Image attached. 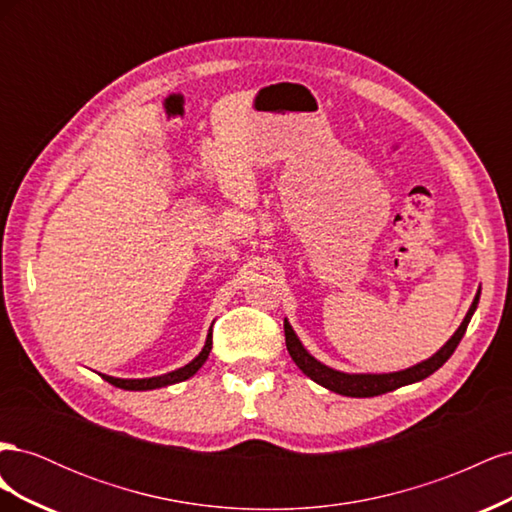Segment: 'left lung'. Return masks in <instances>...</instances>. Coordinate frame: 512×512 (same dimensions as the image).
<instances>
[{"label": "left lung", "instance_id": "left-lung-1", "mask_svg": "<svg viewBox=\"0 0 512 512\" xmlns=\"http://www.w3.org/2000/svg\"><path fill=\"white\" fill-rule=\"evenodd\" d=\"M478 297H480V290L472 301V307L468 309L466 318H463L461 327L455 331V335L448 339V342L431 356V359L418 363L414 367H408L404 371H393V374H344V371H337L331 369L327 365H322L320 361H316L312 354H309L303 344L299 342V337L294 335L292 327L288 324V320H284V333H286V348L292 356V361L297 363V367L303 371L307 378H312L314 382H318L324 389H329L333 393L339 395H346V397H376L382 393H389L399 389V386H406L418 380H425L427 376H431L433 371H438L448 359H451V354L455 352V348L459 346L463 333H466L470 318L474 314V309L478 305Z\"/></svg>", "mask_w": 512, "mask_h": 512}]
</instances>
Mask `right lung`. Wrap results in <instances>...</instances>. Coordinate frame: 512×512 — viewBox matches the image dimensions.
<instances>
[{
  "mask_svg": "<svg viewBox=\"0 0 512 512\" xmlns=\"http://www.w3.org/2000/svg\"><path fill=\"white\" fill-rule=\"evenodd\" d=\"M211 329H209V335H207V342H205V348L200 350V354L196 356V359L192 363H188L181 369H175L170 371V374H164V376H156V378H143V380H123V378H113V376H104L102 378L108 382L117 386V389H126V391H151V389H160V386H168V384H175V382H183L188 380L190 376H194L196 371L203 367V363L207 361V356L211 352Z\"/></svg>",
  "mask_w": 512,
  "mask_h": 512,
  "instance_id": "add662e5",
  "label": "right lung"
}]
</instances>
